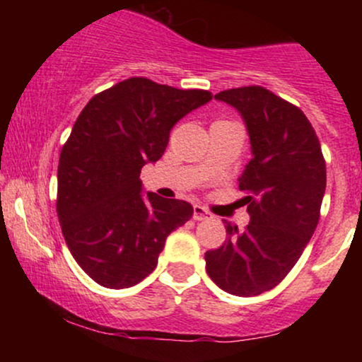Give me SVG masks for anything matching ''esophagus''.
Listing matches in <instances>:
<instances>
[{
    "mask_svg": "<svg viewBox=\"0 0 362 362\" xmlns=\"http://www.w3.org/2000/svg\"><path fill=\"white\" fill-rule=\"evenodd\" d=\"M192 218L195 221H206V219H211V213L207 209H204L202 206H194Z\"/></svg>",
    "mask_w": 362,
    "mask_h": 362,
    "instance_id": "obj_1",
    "label": "esophagus"
}]
</instances>
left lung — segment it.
Returning a JSON list of instances; mask_svg holds the SVG:
<instances>
[{
  "instance_id": "8db88e82",
  "label": "left lung",
  "mask_w": 362,
  "mask_h": 362,
  "mask_svg": "<svg viewBox=\"0 0 362 362\" xmlns=\"http://www.w3.org/2000/svg\"><path fill=\"white\" fill-rule=\"evenodd\" d=\"M242 115L252 160L238 178L250 223L224 221L226 240L206 252L209 277L235 296L276 288L294 267L318 224L327 170L306 115L262 86L214 95Z\"/></svg>"
}]
</instances>
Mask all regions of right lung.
Listing matches in <instances>:
<instances>
[{"label":"right lung","instance_id":"add662e5","mask_svg":"<svg viewBox=\"0 0 362 362\" xmlns=\"http://www.w3.org/2000/svg\"><path fill=\"white\" fill-rule=\"evenodd\" d=\"M211 98L129 78L78 115L59 156L57 218L74 260L97 284H138L155 271L167 236L192 218L189 202L144 194L139 175L163 155L178 120Z\"/></svg>","mask_w":362,"mask_h":362}]
</instances>
